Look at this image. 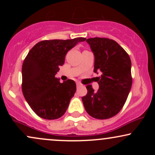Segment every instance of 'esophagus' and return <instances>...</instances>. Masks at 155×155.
Wrapping results in <instances>:
<instances>
[{
  "mask_svg": "<svg viewBox=\"0 0 155 155\" xmlns=\"http://www.w3.org/2000/svg\"><path fill=\"white\" fill-rule=\"evenodd\" d=\"M81 86H82L81 84H80L79 82H76V87H81Z\"/></svg>",
  "mask_w": 155,
  "mask_h": 155,
  "instance_id": "obj_1",
  "label": "esophagus"
}]
</instances>
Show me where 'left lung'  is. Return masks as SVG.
Instances as JSON below:
<instances>
[{
    "label": "left lung",
    "mask_w": 155,
    "mask_h": 155,
    "mask_svg": "<svg viewBox=\"0 0 155 155\" xmlns=\"http://www.w3.org/2000/svg\"><path fill=\"white\" fill-rule=\"evenodd\" d=\"M95 55L94 72H101L94 91L87 85V93L81 97L85 110L90 116L106 120L121 111L132 86L131 60L128 54L115 41L107 38H87L86 41Z\"/></svg>",
    "instance_id": "obj_1"
}]
</instances>
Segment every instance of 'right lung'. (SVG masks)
I'll use <instances>...</instances> for the list:
<instances>
[{
    "mask_svg": "<svg viewBox=\"0 0 155 155\" xmlns=\"http://www.w3.org/2000/svg\"><path fill=\"white\" fill-rule=\"evenodd\" d=\"M85 38L44 40L37 43L25 58L22 90L33 111L45 120H56L66 111L76 86L74 80L60 83L55 77L67 52Z\"/></svg>",
    "mask_w": 155,
    "mask_h": 155,
    "instance_id": "add662e5",
    "label": "right lung"
}]
</instances>
